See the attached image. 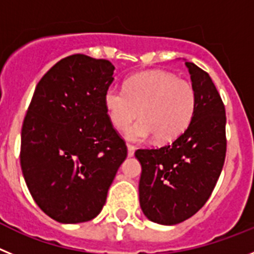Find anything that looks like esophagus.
Listing matches in <instances>:
<instances>
[{"mask_svg": "<svg viewBox=\"0 0 254 254\" xmlns=\"http://www.w3.org/2000/svg\"><path fill=\"white\" fill-rule=\"evenodd\" d=\"M127 150H128V156H133L134 155V146H132V145H127Z\"/></svg>", "mask_w": 254, "mask_h": 254, "instance_id": "obj_1", "label": "esophagus"}]
</instances>
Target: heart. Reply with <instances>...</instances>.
Segmentation results:
<instances>
[{
  "instance_id": "b5f03b06",
  "label": "heart",
  "mask_w": 254,
  "mask_h": 254,
  "mask_svg": "<svg viewBox=\"0 0 254 254\" xmlns=\"http://www.w3.org/2000/svg\"><path fill=\"white\" fill-rule=\"evenodd\" d=\"M104 105L117 129H126L138 116L142 118L127 132L129 140H146L154 134L159 142H168L190 125L196 109V91L188 80L150 71L129 78L125 89L109 87Z\"/></svg>"
}]
</instances>
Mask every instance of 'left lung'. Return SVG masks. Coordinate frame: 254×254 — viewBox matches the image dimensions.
<instances>
[{"label": "left lung", "instance_id": "obj_1", "mask_svg": "<svg viewBox=\"0 0 254 254\" xmlns=\"http://www.w3.org/2000/svg\"><path fill=\"white\" fill-rule=\"evenodd\" d=\"M196 91V109L188 128L159 149H138L140 206L147 219L176 225L207 202L226 155L225 107L206 71L186 62Z\"/></svg>", "mask_w": 254, "mask_h": 254}]
</instances>
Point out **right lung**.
I'll list each match as a JSON object with an SVG mask.
<instances>
[{"label": "right lung", "instance_id": "1", "mask_svg": "<svg viewBox=\"0 0 254 254\" xmlns=\"http://www.w3.org/2000/svg\"><path fill=\"white\" fill-rule=\"evenodd\" d=\"M114 66L72 55L40 78L21 128L20 164L30 194L58 223L99 215L127 146L104 105Z\"/></svg>", "mask_w": 254, "mask_h": 254}]
</instances>
